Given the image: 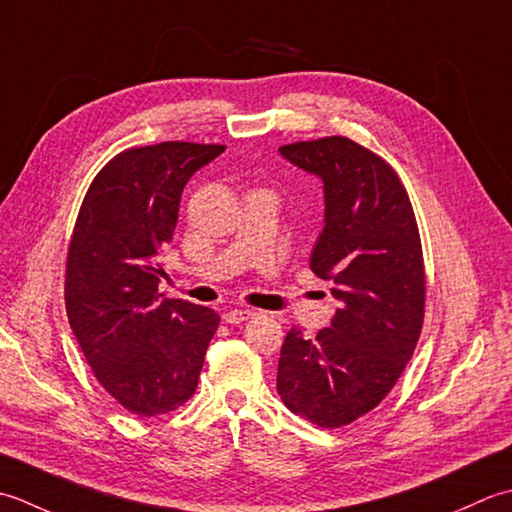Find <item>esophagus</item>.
I'll use <instances>...</instances> for the list:
<instances>
[{
	"instance_id": "esophagus-1",
	"label": "esophagus",
	"mask_w": 512,
	"mask_h": 512,
	"mask_svg": "<svg viewBox=\"0 0 512 512\" xmlns=\"http://www.w3.org/2000/svg\"><path fill=\"white\" fill-rule=\"evenodd\" d=\"M256 316H258V311H254V309H232V311H227L223 320L227 322V325H238V322L252 320Z\"/></svg>"
}]
</instances>
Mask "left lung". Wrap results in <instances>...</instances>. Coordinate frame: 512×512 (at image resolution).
<instances>
[{"label":"left lung","instance_id":"1","mask_svg":"<svg viewBox=\"0 0 512 512\" xmlns=\"http://www.w3.org/2000/svg\"><path fill=\"white\" fill-rule=\"evenodd\" d=\"M280 154L325 183V227L309 267L331 280L340 309L316 338L287 333L276 389L291 413L340 429L387 398L420 340V229L398 172L360 143L322 137Z\"/></svg>","mask_w":512,"mask_h":512}]
</instances>
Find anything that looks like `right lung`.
<instances>
[{"instance_id":"1","label":"right lung","mask_w":512,"mask_h":512,"mask_svg":"<svg viewBox=\"0 0 512 512\" xmlns=\"http://www.w3.org/2000/svg\"><path fill=\"white\" fill-rule=\"evenodd\" d=\"M225 150L163 141L119 152L92 179L66 258V311L99 384L125 411L154 417L192 398L218 314L159 294L190 176Z\"/></svg>"}]
</instances>
